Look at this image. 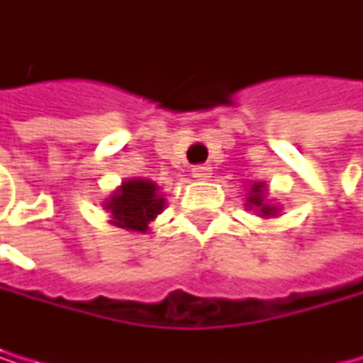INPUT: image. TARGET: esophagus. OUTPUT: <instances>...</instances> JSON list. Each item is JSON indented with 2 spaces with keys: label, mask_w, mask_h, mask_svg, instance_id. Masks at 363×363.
<instances>
[{
  "label": "esophagus",
  "mask_w": 363,
  "mask_h": 363,
  "mask_svg": "<svg viewBox=\"0 0 363 363\" xmlns=\"http://www.w3.org/2000/svg\"><path fill=\"white\" fill-rule=\"evenodd\" d=\"M211 174H213V170H211L208 166H195V168H193V177H195V179H208Z\"/></svg>",
  "instance_id": "obj_1"
}]
</instances>
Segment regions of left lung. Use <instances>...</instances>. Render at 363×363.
<instances>
[{
	"mask_svg": "<svg viewBox=\"0 0 363 363\" xmlns=\"http://www.w3.org/2000/svg\"><path fill=\"white\" fill-rule=\"evenodd\" d=\"M247 211H254L258 218L269 220V218H278L281 216L283 206L269 199V189L264 182H251L247 189V202H245Z\"/></svg>",
	"mask_w": 363,
	"mask_h": 363,
	"instance_id": "obj_1",
	"label": "left lung"
}]
</instances>
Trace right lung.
I'll use <instances>...</instances> for the list:
<instances>
[{"instance_id": "obj_1", "label": "right lung", "mask_w": 363, "mask_h": 363, "mask_svg": "<svg viewBox=\"0 0 363 363\" xmlns=\"http://www.w3.org/2000/svg\"><path fill=\"white\" fill-rule=\"evenodd\" d=\"M103 208L109 213V224L118 229L147 233L150 222L166 208V197L152 179L132 177L103 199Z\"/></svg>"}]
</instances>
